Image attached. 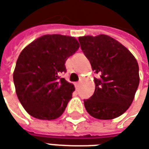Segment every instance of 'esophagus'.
Instances as JSON below:
<instances>
[{
    "mask_svg": "<svg viewBox=\"0 0 149 149\" xmlns=\"http://www.w3.org/2000/svg\"><path fill=\"white\" fill-rule=\"evenodd\" d=\"M75 86H76V87H78L80 86V82H77V83H75Z\"/></svg>",
    "mask_w": 149,
    "mask_h": 149,
    "instance_id": "esophagus-1",
    "label": "esophagus"
}]
</instances>
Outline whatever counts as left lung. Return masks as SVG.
<instances>
[{
  "mask_svg": "<svg viewBox=\"0 0 149 149\" xmlns=\"http://www.w3.org/2000/svg\"><path fill=\"white\" fill-rule=\"evenodd\" d=\"M81 48L93 71L95 91L84 105L89 115L99 120H112L123 115L134 99L139 84V64L130 51L105 34L81 36Z\"/></svg>",
  "mask_w": 149,
  "mask_h": 149,
  "instance_id": "8db88e82",
  "label": "left lung"
}]
</instances>
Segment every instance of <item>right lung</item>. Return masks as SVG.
Masks as SVG:
<instances>
[{
	"label": "right lung",
	"mask_w": 149,
	"mask_h": 149,
	"mask_svg": "<svg viewBox=\"0 0 149 149\" xmlns=\"http://www.w3.org/2000/svg\"><path fill=\"white\" fill-rule=\"evenodd\" d=\"M79 47L74 37L45 34L21 51L13 80L17 97L29 115L45 120L63 115L75 87L58 75L66 72L67 59Z\"/></svg>",
	"instance_id": "1"
}]
</instances>
